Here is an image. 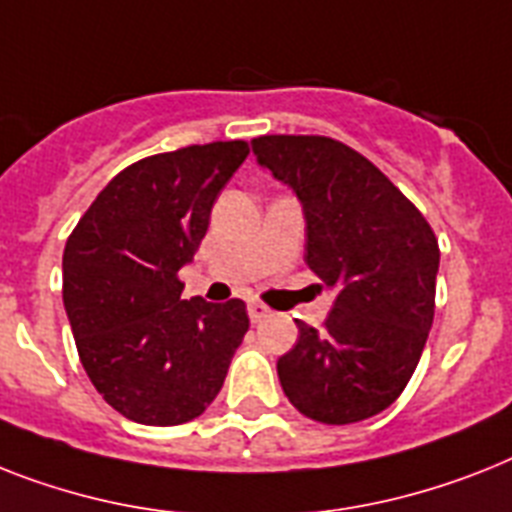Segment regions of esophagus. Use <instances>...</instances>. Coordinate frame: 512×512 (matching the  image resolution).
<instances>
[{"label": "esophagus", "mask_w": 512, "mask_h": 512, "mask_svg": "<svg viewBox=\"0 0 512 512\" xmlns=\"http://www.w3.org/2000/svg\"><path fill=\"white\" fill-rule=\"evenodd\" d=\"M247 310H249V318H252V323H260L263 318H268L270 315V307H265L263 302H249Z\"/></svg>", "instance_id": "1"}]
</instances>
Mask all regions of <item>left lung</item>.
<instances>
[{
  "mask_svg": "<svg viewBox=\"0 0 512 512\" xmlns=\"http://www.w3.org/2000/svg\"><path fill=\"white\" fill-rule=\"evenodd\" d=\"M257 162L297 191L307 265L336 299L323 328L297 321L278 381L328 426L378 415L413 376L434 323L439 244L368 157L328 136H257Z\"/></svg>",
  "mask_w": 512,
  "mask_h": 512,
  "instance_id": "obj_1",
  "label": "left lung"
}]
</instances>
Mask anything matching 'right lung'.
Here are the masks:
<instances>
[{
    "label": "right lung",
    "mask_w": 512,
    "mask_h": 512,
    "mask_svg": "<svg viewBox=\"0 0 512 512\" xmlns=\"http://www.w3.org/2000/svg\"><path fill=\"white\" fill-rule=\"evenodd\" d=\"M249 144L213 141L144 157L112 178L62 255V302L83 371L144 426L194 421L218 397L249 328L242 299H181L215 199Z\"/></svg>",
    "instance_id": "1"
}]
</instances>
